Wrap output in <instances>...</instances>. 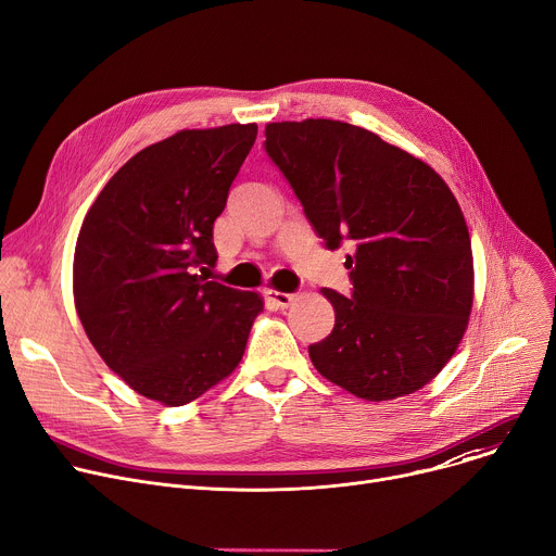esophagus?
<instances>
[{
  "mask_svg": "<svg viewBox=\"0 0 556 556\" xmlns=\"http://www.w3.org/2000/svg\"><path fill=\"white\" fill-rule=\"evenodd\" d=\"M266 300H268V304H270L273 308L283 311V308H288V306L294 302V294H290V292H279V290H268V292H266Z\"/></svg>",
  "mask_w": 556,
  "mask_h": 556,
  "instance_id": "obj_1",
  "label": "esophagus"
}]
</instances>
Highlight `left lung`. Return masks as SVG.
Wrapping results in <instances>:
<instances>
[{"instance_id": "1", "label": "left lung", "mask_w": 556, "mask_h": 556, "mask_svg": "<svg viewBox=\"0 0 556 556\" xmlns=\"http://www.w3.org/2000/svg\"><path fill=\"white\" fill-rule=\"evenodd\" d=\"M264 150L324 245L355 243L351 298L321 290L336 326L308 346L315 368L371 402L422 389L456 353L473 302L471 241L447 182L340 121L270 123Z\"/></svg>"}]
</instances>
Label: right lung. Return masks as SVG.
<instances>
[{
    "instance_id": "add662e5",
    "label": "right lung",
    "mask_w": 556,
    "mask_h": 556,
    "mask_svg": "<svg viewBox=\"0 0 556 556\" xmlns=\"http://www.w3.org/2000/svg\"><path fill=\"white\" fill-rule=\"evenodd\" d=\"M256 125L182 129L129 159L85 216L73 298L93 349L136 393L180 406L243 357L256 292L207 281L212 230Z\"/></svg>"
}]
</instances>
